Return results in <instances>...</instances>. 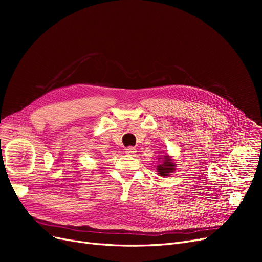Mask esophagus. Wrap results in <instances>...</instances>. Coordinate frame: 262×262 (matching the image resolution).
<instances>
[{
  "label": "esophagus",
  "mask_w": 262,
  "mask_h": 262,
  "mask_svg": "<svg viewBox=\"0 0 262 262\" xmlns=\"http://www.w3.org/2000/svg\"><path fill=\"white\" fill-rule=\"evenodd\" d=\"M125 153L128 154V155H131V156H133L134 154L137 153V149L134 148V147H132V146H130V147H126V148H125Z\"/></svg>",
  "instance_id": "esophagus-1"
}]
</instances>
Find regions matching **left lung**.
<instances>
[{
    "mask_svg": "<svg viewBox=\"0 0 262 262\" xmlns=\"http://www.w3.org/2000/svg\"><path fill=\"white\" fill-rule=\"evenodd\" d=\"M162 158V160H161L160 158ZM158 161H160L161 163H160V165H157V172L160 173L161 176H168L169 173H171V172H173L176 170V165L177 164H175V162L172 161V158L168 155V154H166V155H164L163 157H158Z\"/></svg>",
    "mask_w": 262,
    "mask_h": 262,
    "instance_id": "8db88e82",
    "label": "left lung"
}]
</instances>
